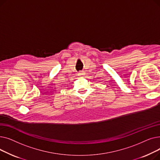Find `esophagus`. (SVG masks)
<instances>
[{
    "label": "esophagus",
    "mask_w": 160,
    "mask_h": 160,
    "mask_svg": "<svg viewBox=\"0 0 160 160\" xmlns=\"http://www.w3.org/2000/svg\"><path fill=\"white\" fill-rule=\"evenodd\" d=\"M78 74V76H80V77H82V76H83V75L85 74V72L83 71H82L79 72Z\"/></svg>",
    "instance_id": "1"
}]
</instances>
